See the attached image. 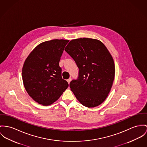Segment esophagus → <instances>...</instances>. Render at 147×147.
Segmentation results:
<instances>
[{"mask_svg":"<svg viewBox=\"0 0 147 147\" xmlns=\"http://www.w3.org/2000/svg\"><path fill=\"white\" fill-rule=\"evenodd\" d=\"M70 81H71V78H69V79H67V82H68V83H69V84L70 83Z\"/></svg>","mask_w":147,"mask_h":147,"instance_id":"1","label":"esophagus"}]
</instances>
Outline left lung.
<instances>
[{
  "instance_id": "left-lung-1",
  "label": "left lung",
  "mask_w": 147,
  "mask_h": 147,
  "mask_svg": "<svg viewBox=\"0 0 147 147\" xmlns=\"http://www.w3.org/2000/svg\"><path fill=\"white\" fill-rule=\"evenodd\" d=\"M65 51L79 68L78 77L72 80L70 88L83 106L101 105L113 86L115 68L113 58L101 41L89 38L72 40Z\"/></svg>"
}]
</instances>
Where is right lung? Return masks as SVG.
<instances>
[{
	"mask_svg": "<svg viewBox=\"0 0 147 147\" xmlns=\"http://www.w3.org/2000/svg\"><path fill=\"white\" fill-rule=\"evenodd\" d=\"M69 41L52 40L37 46L22 68L24 88L34 101L44 106L56 101L69 86L61 77L60 57Z\"/></svg>",
	"mask_w": 147,
	"mask_h": 147,
	"instance_id": "1",
	"label": "right lung"
}]
</instances>
